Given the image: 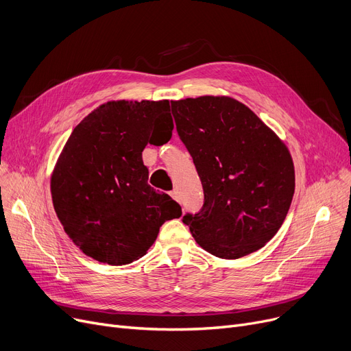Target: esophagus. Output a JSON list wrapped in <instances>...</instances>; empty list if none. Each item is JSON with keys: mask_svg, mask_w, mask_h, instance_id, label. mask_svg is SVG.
Instances as JSON below:
<instances>
[{"mask_svg": "<svg viewBox=\"0 0 351 351\" xmlns=\"http://www.w3.org/2000/svg\"><path fill=\"white\" fill-rule=\"evenodd\" d=\"M169 195H171V197H172V199H175V200H178V202H179V192H178V189L171 191V192H169Z\"/></svg>", "mask_w": 351, "mask_h": 351, "instance_id": "1", "label": "esophagus"}]
</instances>
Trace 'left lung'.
<instances>
[{
  "mask_svg": "<svg viewBox=\"0 0 351 351\" xmlns=\"http://www.w3.org/2000/svg\"><path fill=\"white\" fill-rule=\"evenodd\" d=\"M176 131L204 188V206L182 222L200 247L239 259L278 233L294 193L286 145L254 112L228 97L171 101Z\"/></svg>",
  "mask_w": 351,
  "mask_h": 351,
  "instance_id": "obj_1",
  "label": "left lung"
}]
</instances>
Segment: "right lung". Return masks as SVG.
Instances as JSON below:
<instances>
[{"label":"right lung","instance_id":"add662e5","mask_svg":"<svg viewBox=\"0 0 351 351\" xmlns=\"http://www.w3.org/2000/svg\"><path fill=\"white\" fill-rule=\"evenodd\" d=\"M169 101H110L73 129L51 176L65 233L86 256L112 266L132 263L156 241L179 204L147 185L142 151L168 142Z\"/></svg>","mask_w":351,"mask_h":351}]
</instances>
